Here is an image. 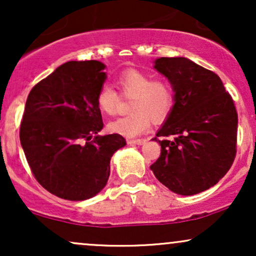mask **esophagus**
I'll return each mask as SVG.
<instances>
[{
	"label": "esophagus",
	"mask_w": 256,
	"mask_h": 256,
	"mask_svg": "<svg viewBox=\"0 0 256 256\" xmlns=\"http://www.w3.org/2000/svg\"><path fill=\"white\" fill-rule=\"evenodd\" d=\"M146 140H128V144H137V146H140L143 144Z\"/></svg>",
	"instance_id": "obj_1"
}]
</instances>
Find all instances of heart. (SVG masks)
Here are the masks:
<instances>
[{
  "instance_id": "1",
  "label": "heart",
  "mask_w": 256,
  "mask_h": 256,
  "mask_svg": "<svg viewBox=\"0 0 256 256\" xmlns=\"http://www.w3.org/2000/svg\"><path fill=\"white\" fill-rule=\"evenodd\" d=\"M116 86L126 98H132L128 116L110 122L108 128L114 134L134 137L143 134L154 122H162L173 106V91L168 83L154 80L152 76L137 70H128L116 77ZM96 102L100 110L107 116H114L119 107V95L110 85L100 88Z\"/></svg>"
}]
</instances>
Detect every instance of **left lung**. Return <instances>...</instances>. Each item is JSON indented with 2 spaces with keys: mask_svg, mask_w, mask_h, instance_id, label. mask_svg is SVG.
Masks as SVG:
<instances>
[{
  "mask_svg": "<svg viewBox=\"0 0 256 256\" xmlns=\"http://www.w3.org/2000/svg\"><path fill=\"white\" fill-rule=\"evenodd\" d=\"M154 67L171 83L174 104L152 138L161 154L150 170L171 192L195 195L218 183L234 164L236 107L219 76L189 58H160Z\"/></svg>",
  "mask_w": 256,
  "mask_h": 256,
  "instance_id": "obj_1",
  "label": "left lung"
}]
</instances>
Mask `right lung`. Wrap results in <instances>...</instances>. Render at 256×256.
Masks as SVG:
<instances>
[{
  "label": "right lung",
  "instance_id": "1",
  "mask_svg": "<svg viewBox=\"0 0 256 256\" xmlns=\"http://www.w3.org/2000/svg\"><path fill=\"white\" fill-rule=\"evenodd\" d=\"M100 61H68L32 88L20 124V143L34 178L58 198L83 201L101 192L110 158L126 144L104 128L96 98L104 83Z\"/></svg>",
  "mask_w": 256,
  "mask_h": 256
}]
</instances>
